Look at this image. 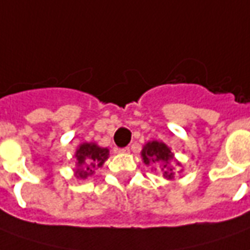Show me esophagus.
Returning a JSON list of instances; mask_svg holds the SVG:
<instances>
[{
    "instance_id": "34e87169",
    "label": "esophagus",
    "mask_w": 250,
    "mask_h": 250,
    "mask_svg": "<svg viewBox=\"0 0 250 250\" xmlns=\"http://www.w3.org/2000/svg\"><path fill=\"white\" fill-rule=\"evenodd\" d=\"M119 153H123V154H125V153H130V147H123V149H119Z\"/></svg>"
}]
</instances>
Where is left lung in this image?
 Segmentation results:
<instances>
[{
	"label": "left lung",
	"mask_w": 250,
	"mask_h": 250,
	"mask_svg": "<svg viewBox=\"0 0 250 250\" xmlns=\"http://www.w3.org/2000/svg\"><path fill=\"white\" fill-rule=\"evenodd\" d=\"M142 161L145 165H153L162 172V176L167 180H173L176 174L181 173L183 169L180 170L181 164H180L174 154L170 151V147L167 143L160 142V141H150V142L143 145V149L141 151ZM173 162H176V167H174Z\"/></svg>",
	"instance_id": "left-lung-1"
}]
</instances>
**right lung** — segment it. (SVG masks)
<instances>
[{"label": "right lung", "mask_w": 250, "mask_h": 250, "mask_svg": "<svg viewBox=\"0 0 250 250\" xmlns=\"http://www.w3.org/2000/svg\"><path fill=\"white\" fill-rule=\"evenodd\" d=\"M109 157V150L101 147L95 142H83L74 153L76 169L74 177L78 180H88L95 174L96 169L101 167Z\"/></svg>", "instance_id": "right-lung-1"}]
</instances>
